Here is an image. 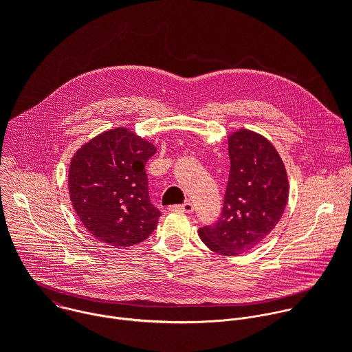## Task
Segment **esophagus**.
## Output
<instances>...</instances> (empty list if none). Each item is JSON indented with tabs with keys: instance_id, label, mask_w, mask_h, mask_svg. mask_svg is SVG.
I'll list each match as a JSON object with an SVG mask.
<instances>
[{
	"instance_id": "34e87169",
	"label": "esophagus",
	"mask_w": 352,
	"mask_h": 352,
	"mask_svg": "<svg viewBox=\"0 0 352 352\" xmlns=\"http://www.w3.org/2000/svg\"><path fill=\"white\" fill-rule=\"evenodd\" d=\"M170 210H179V212H184V213H188L190 214L193 212V205L190 202H185L182 205H178V206H171Z\"/></svg>"
}]
</instances>
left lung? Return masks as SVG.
I'll return each mask as SVG.
<instances>
[{"label": "left lung", "instance_id": "1", "mask_svg": "<svg viewBox=\"0 0 352 352\" xmlns=\"http://www.w3.org/2000/svg\"><path fill=\"white\" fill-rule=\"evenodd\" d=\"M230 175L223 213L199 236L213 252L238 256L256 248L278 224L289 195L287 170L273 143L250 129L227 138Z\"/></svg>", "mask_w": 352, "mask_h": 352}]
</instances>
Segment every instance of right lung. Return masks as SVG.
<instances>
[{
  "label": "right lung",
  "instance_id": "add662e5",
  "mask_svg": "<svg viewBox=\"0 0 352 352\" xmlns=\"http://www.w3.org/2000/svg\"><path fill=\"white\" fill-rule=\"evenodd\" d=\"M156 144L118 126L82 144L69 163L71 204L85 228L110 246H132L157 227L160 212L150 204L146 162Z\"/></svg>",
  "mask_w": 352,
  "mask_h": 352
}]
</instances>
